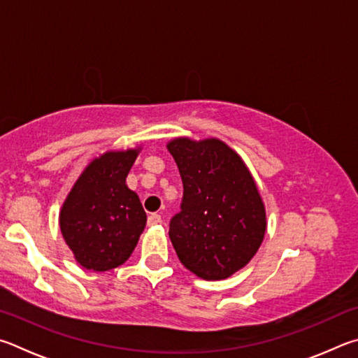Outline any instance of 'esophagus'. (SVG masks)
<instances>
[{
  "instance_id": "esophagus-1",
  "label": "esophagus",
  "mask_w": 358,
  "mask_h": 358,
  "mask_svg": "<svg viewBox=\"0 0 358 358\" xmlns=\"http://www.w3.org/2000/svg\"><path fill=\"white\" fill-rule=\"evenodd\" d=\"M159 223H162V215L150 214L148 217V224H149V227H154V224H159Z\"/></svg>"
}]
</instances>
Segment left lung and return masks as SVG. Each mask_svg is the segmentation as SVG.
<instances>
[{"instance_id":"1","label":"left lung","mask_w":358,"mask_h":358,"mask_svg":"<svg viewBox=\"0 0 358 358\" xmlns=\"http://www.w3.org/2000/svg\"><path fill=\"white\" fill-rule=\"evenodd\" d=\"M166 148L184 184L180 212L169 223L178 258L199 278H228L252 261L267 229L253 176L218 138L179 136Z\"/></svg>"}]
</instances>
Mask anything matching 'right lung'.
<instances>
[{
  "instance_id": "1",
  "label": "right lung",
  "mask_w": 358,
  "mask_h": 358,
  "mask_svg": "<svg viewBox=\"0 0 358 358\" xmlns=\"http://www.w3.org/2000/svg\"><path fill=\"white\" fill-rule=\"evenodd\" d=\"M140 150H106L92 159L62 203L61 234L75 261L87 271L122 266L146 227L140 198L125 184Z\"/></svg>"
}]
</instances>
